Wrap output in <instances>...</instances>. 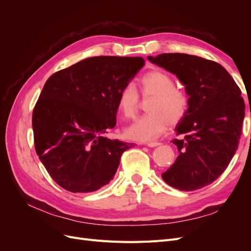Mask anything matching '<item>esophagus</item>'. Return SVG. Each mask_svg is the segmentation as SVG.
<instances>
[{
  "instance_id": "esophagus-1",
  "label": "esophagus",
  "mask_w": 251,
  "mask_h": 251,
  "mask_svg": "<svg viewBox=\"0 0 251 251\" xmlns=\"http://www.w3.org/2000/svg\"><path fill=\"white\" fill-rule=\"evenodd\" d=\"M148 147H150V148H155V147H158V146H160V142H148V143H146Z\"/></svg>"
}]
</instances>
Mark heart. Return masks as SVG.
I'll use <instances>...</instances> for the list:
<instances>
[{"label":"heart","instance_id":"heart-1","mask_svg":"<svg viewBox=\"0 0 251 251\" xmlns=\"http://www.w3.org/2000/svg\"><path fill=\"white\" fill-rule=\"evenodd\" d=\"M142 97L153 96L148 104L149 114L126 128L127 138L138 141H151L160 137L169 126H176L183 120L191 108V96L184 90L176 88V80L161 70L146 73L138 81ZM140 98L132 85L120 90L117 109L124 117L134 118L138 111Z\"/></svg>","mask_w":251,"mask_h":251}]
</instances>
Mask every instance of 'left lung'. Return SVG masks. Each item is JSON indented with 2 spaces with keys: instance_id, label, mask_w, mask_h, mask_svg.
<instances>
[{
  "instance_id": "8db88e82",
  "label": "left lung",
  "mask_w": 251,
  "mask_h": 251,
  "mask_svg": "<svg viewBox=\"0 0 251 251\" xmlns=\"http://www.w3.org/2000/svg\"><path fill=\"white\" fill-rule=\"evenodd\" d=\"M185 86L191 96L186 117L176 126L181 139H173L179 156L162 179L180 191L207 186L221 176L238 150L245 116L241 89L220 64L185 53L149 56Z\"/></svg>"
}]
</instances>
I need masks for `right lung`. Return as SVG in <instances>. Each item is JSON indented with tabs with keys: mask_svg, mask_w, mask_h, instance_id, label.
Returning a JSON list of instances; mask_svg holds the SVG:
<instances>
[{
	"mask_svg": "<svg viewBox=\"0 0 251 251\" xmlns=\"http://www.w3.org/2000/svg\"><path fill=\"white\" fill-rule=\"evenodd\" d=\"M144 66L142 57H89L52 74L32 113L34 148L56 183L91 193L113 179L134 143L110 139L117 97Z\"/></svg>",
	"mask_w": 251,
	"mask_h": 251,
	"instance_id": "right-lung-1",
	"label": "right lung"
}]
</instances>
